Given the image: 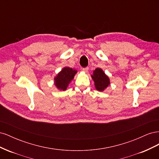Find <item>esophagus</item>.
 <instances>
[{
	"label": "esophagus",
	"instance_id": "obj_1",
	"mask_svg": "<svg viewBox=\"0 0 159 159\" xmlns=\"http://www.w3.org/2000/svg\"><path fill=\"white\" fill-rule=\"evenodd\" d=\"M88 70H89V68H88V67H86V68H84L82 69L83 71L85 72V73H87V72L88 71Z\"/></svg>",
	"mask_w": 159,
	"mask_h": 159
}]
</instances>
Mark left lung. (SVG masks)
Wrapping results in <instances>:
<instances>
[{
  "mask_svg": "<svg viewBox=\"0 0 159 159\" xmlns=\"http://www.w3.org/2000/svg\"><path fill=\"white\" fill-rule=\"evenodd\" d=\"M91 78L95 82L96 89L99 91H102L106 89L110 84L108 76L105 75L103 71L100 68H96L93 71V74L91 75Z\"/></svg>",
  "mask_w": 159,
  "mask_h": 159,
  "instance_id": "1",
  "label": "left lung"
}]
</instances>
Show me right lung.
I'll return each mask as SVG.
<instances>
[{
  "instance_id": "add662e5",
  "label": "right lung",
  "mask_w": 159,
  "mask_h": 159,
  "mask_svg": "<svg viewBox=\"0 0 159 159\" xmlns=\"http://www.w3.org/2000/svg\"><path fill=\"white\" fill-rule=\"evenodd\" d=\"M77 70H73L69 67H66L61 70L60 73L54 78L55 85L58 89L65 91L70 81L74 79Z\"/></svg>"
}]
</instances>
